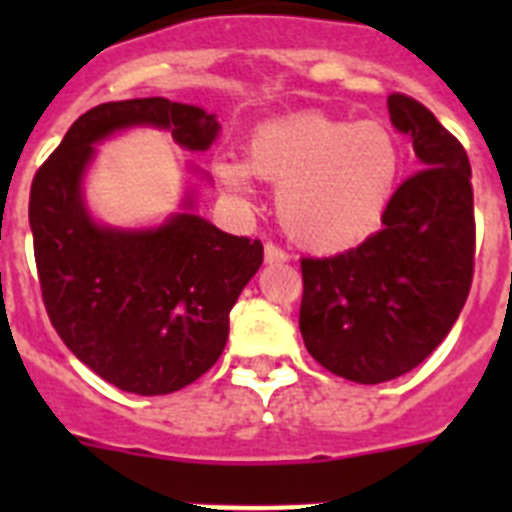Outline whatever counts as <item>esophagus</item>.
I'll return each instance as SVG.
<instances>
[{"mask_svg": "<svg viewBox=\"0 0 512 512\" xmlns=\"http://www.w3.org/2000/svg\"><path fill=\"white\" fill-rule=\"evenodd\" d=\"M264 259H266V264H284V261H289V253L284 251V248L274 246V243H266Z\"/></svg>", "mask_w": 512, "mask_h": 512, "instance_id": "obj_1", "label": "esophagus"}]
</instances>
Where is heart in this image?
<instances>
[{"mask_svg": "<svg viewBox=\"0 0 512 512\" xmlns=\"http://www.w3.org/2000/svg\"><path fill=\"white\" fill-rule=\"evenodd\" d=\"M251 171L279 184V220L289 238L336 253L382 228L400 184L402 151L377 120L300 115L256 130L246 166L217 164L220 182L238 197L251 194Z\"/></svg>", "mask_w": 512, "mask_h": 512, "instance_id": "1", "label": "heart"}]
</instances>
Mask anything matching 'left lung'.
<instances>
[{
  "mask_svg": "<svg viewBox=\"0 0 512 512\" xmlns=\"http://www.w3.org/2000/svg\"><path fill=\"white\" fill-rule=\"evenodd\" d=\"M420 171L397 187L382 230L328 259H302L300 330L320 366L359 384L408 374L449 336L474 274L472 166L428 107L387 99Z\"/></svg>",
  "mask_w": 512,
  "mask_h": 512,
  "instance_id": "1",
  "label": "left lung"
}]
</instances>
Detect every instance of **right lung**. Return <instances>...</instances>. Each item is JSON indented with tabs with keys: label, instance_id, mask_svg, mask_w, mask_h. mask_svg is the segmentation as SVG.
Instances as JSON below:
<instances>
[{
	"label": "right lung",
	"instance_id": "obj_1",
	"mask_svg": "<svg viewBox=\"0 0 512 512\" xmlns=\"http://www.w3.org/2000/svg\"><path fill=\"white\" fill-rule=\"evenodd\" d=\"M138 125L169 130L187 151H207L220 133L215 115L164 97L92 107L35 174L30 230L45 310L71 354L120 390L169 395L220 359L264 246L194 215L192 194L156 228L99 225L84 174L97 143Z\"/></svg>",
	"mask_w": 512,
	"mask_h": 512
}]
</instances>
